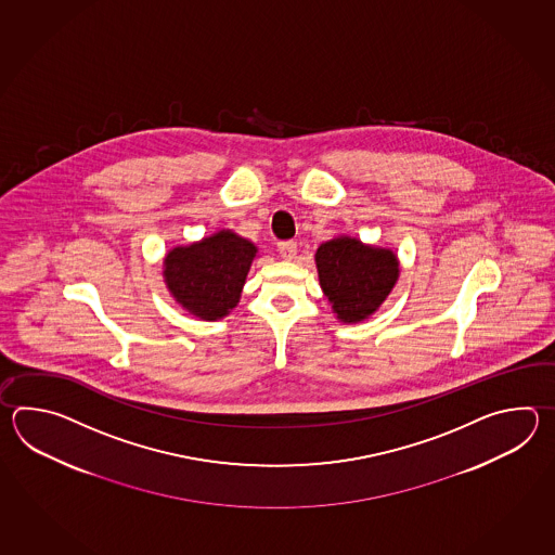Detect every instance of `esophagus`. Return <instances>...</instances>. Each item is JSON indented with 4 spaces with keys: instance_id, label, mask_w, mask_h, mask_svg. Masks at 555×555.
I'll return each instance as SVG.
<instances>
[{
    "instance_id": "1",
    "label": "esophagus",
    "mask_w": 555,
    "mask_h": 555,
    "mask_svg": "<svg viewBox=\"0 0 555 555\" xmlns=\"http://www.w3.org/2000/svg\"><path fill=\"white\" fill-rule=\"evenodd\" d=\"M278 251H280L283 260H294L295 254H297V244L294 240H285V242L278 244Z\"/></svg>"
}]
</instances>
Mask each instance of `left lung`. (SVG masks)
Returning a JSON list of instances; mask_svg holds the SVG:
<instances>
[{"label": "left lung", "instance_id": "left-lung-1", "mask_svg": "<svg viewBox=\"0 0 555 555\" xmlns=\"http://www.w3.org/2000/svg\"><path fill=\"white\" fill-rule=\"evenodd\" d=\"M315 261L321 289L345 323L375 313L399 278V261L390 249L371 248L354 237L321 244Z\"/></svg>", "mask_w": 555, "mask_h": 555}]
</instances>
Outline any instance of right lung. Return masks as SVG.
Here are the masks:
<instances>
[{"mask_svg":"<svg viewBox=\"0 0 555 555\" xmlns=\"http://www.w3.org/2000/svg\"><path fill=\"white\" fill-rule=\"evenodd\" d=\"M256 246L222 230L198 244L175 248L165 260V282L192 315L216 321L237 306Z\"/></svg>","mask_w":555,"mask_h":555,"instance_id":"add662e5","label":"right lung"}]
</instances>
